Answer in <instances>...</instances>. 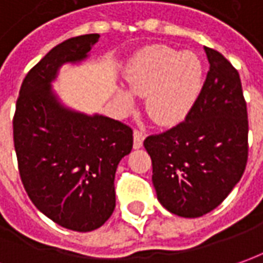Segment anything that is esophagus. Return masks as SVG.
<instances>
[{"instance_id":"34e87169","label":"esophagus","mask_w":263,"mask_h":263,"mask_svg":"<svg viewBox=\"0 0 263 263\" xmlns=\"http://www.w3.org/2000/svg\"><path fill=\"white\" fill-rule=\"evenodd\" d=\"M144 142V134L141 131H134V148L139 149Z\"/></svg>"}]
</instances>
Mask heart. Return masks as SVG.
<instances>
[{"label": "heart", "mask_w": 263, "mask_h": 263, "mask_svg": "<svg viewBox=\"0 0 263 263\" xmlns=\"http://www.w3.org/2000/svg\"><path fill=\"white\" fill-rule=\"evenodd\" d=\"M125 80L132 93L144 96L149 118L167 126L181 121L197 101L203 86V67L194 53L153 46L128 64ZM115 102L128 110L134 105V98L128 90L117 87Z\"/></svg>", "instance_id": "obj_1"}]
</instances>
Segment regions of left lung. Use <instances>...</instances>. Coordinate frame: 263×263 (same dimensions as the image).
Segmentation results:
<instances>
[{"label": "left lung", "mask_w": 263, "mask_h": 263, "mask_svg": "<svg viewBox=\"0 0 263 263\" xmlns=\"http://www.w3.org/2000/svg\"><path fill=\"white\" fill-rule=\"evenodd\" d=\"M210 69L184 122L144 141L157 199L170 213L200 217L229 196L248 161V110L237 70L204 47Z\"/></svg>", "instance_id": "1"}]
</instances>
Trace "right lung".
<instances>
[{"mask_svg": "<svg viewBox=\"0 0 263 263\" xmlns=\"http://www.w3.org/2000/svg\"><path fill=\"white\" fill-rule=\"evenodd\" d=\"M99 34L73 37L50 50L20 89L14 145L34 206L76 232L101 228L115 209V173L132 149V129L101 114L64 105L53 87L63 64L85 62Z\"/></svg>", "mask_w": 263, "mask_h": 263, "instance_id": "right-lung-1", "label": "right lung"}]
</instances>
